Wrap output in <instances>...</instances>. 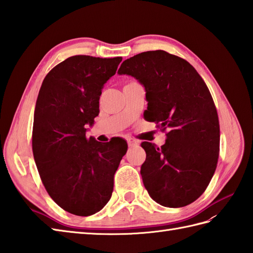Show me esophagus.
Wrapping results in <instances>:
<instances>
[{
  "instance_id": "1",
  "label": "esophagus",
  "mask_w": 253,
  "mask_h": 253,
  "mask_svg": "<svg viewBox=\"0 0 253 253\" xmlns=\"http://www.w3.org/2000/svg\"><path fill=\"white\" fill-rule=\"evenodd\" d=\"M126 141H127V144H128V146H130V147H135V146L139 145V142L137 141V139H135V138L127 137Z\"/></svg>"
}]
</instances>
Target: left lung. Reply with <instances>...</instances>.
<instances>
[{
  "label": "left lung",
  "instance_id": "8db88e82",
  "mask_svg": "<svg viewBox=\"0 0 253 253\" xmlns=\"http://www.w3.org/2000/svg\"><path fill=\"white\" fill-rule=\"evenodd\" d=\"M118 74L138 80L148 102L144 118L168 130L161 147L142 143L145 188L161 206L194 203L209 185L220 151V125L209 88L188 61L161 49L125 60Z\"/></svg>",
  "mask_w": 253,
  "mask_h": 253
}]
</instances>
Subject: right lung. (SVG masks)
Here are the masks:
<instances>
[{
    "label": "right lung",
    "instance_id": "1",
    "mask_svg": "<svg viewBox=\"0 0 253 253\" xmlns=\"http://www.w3.org/2000/svg\"><path fill=\"white\" fill-rule=\"evenodd\" d=\"M121 60L71 56L48 72L38 95L33 157L50 198L71 214L88 216L103 209L126 153L125 139L100 143L85 135L99 114L104 84Z\"/></svg>",
    "mask_w": 253,
    "mask_h": 253
}]
</instances>
